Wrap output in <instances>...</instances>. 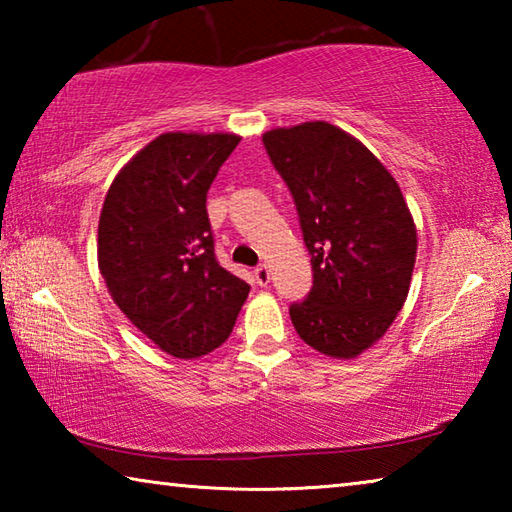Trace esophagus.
I'll return each instance as SVG.
<instances>
[{
	"mask_svg": "<svg viewBox=\"0 0 512 512\" xmlns=\"http://www.w3.org/2000/svg\"><path fill=\"white\" fill-rule=\"evenodd\" d=\"M253 275H255V282L259 284V287H266V284L271 282V271H268V266H266V264L257 266L255 271H253Z\"/></svg>",
	"mask_w": 512,
	"mask_h": 512,
	"instance_id": "esophagus-1",
	"label": "esophagus"
}]
</instances>
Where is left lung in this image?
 Instances as JSON below:
<instances>
[{"mask_svg":"<svg viewBox=\"0 0 512 512\" xmlns=\"http://www.w3.org/2000/svg\"><path fill=\"white\" fill-rule=\"evenodd\" d=\"M262 142L296 203L314 275L291 323L314 350L357 357L409 293L418 250L409 207L384 164L327 121L275 128Z\"/></svg>","mask_w":512,"mask_h":512,"instance_id":"obj_1","label":"left lung"}]
</instances>
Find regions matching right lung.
Here are the masks:
<instances>
[{"label": "right lung", "instance_id": "obj_1", "mask_svg": "<svg viewBox=\"0 0 512 512\" xmlns=\"http://www.w3.org/2000/svg\"><path fill=\"white\" fill-rule=\"evenodd\" d=\"M241 137L164 133L112 180L99 219V268L142 334L178 359L228 339L250 284L219 266L207 192Z\"/></svg>", "mask_w": 512, "mask_h": 512}]
</instances>
